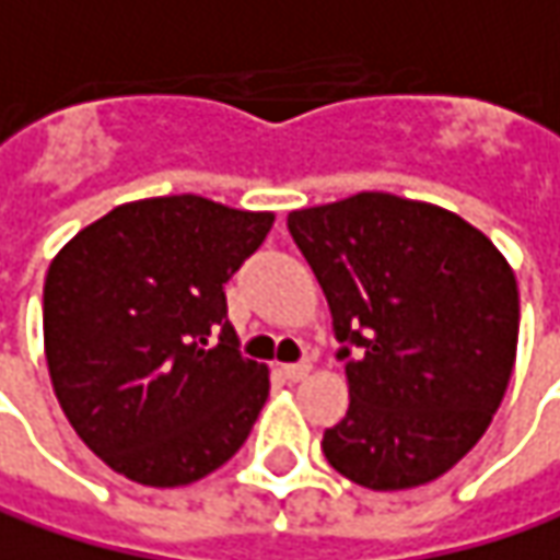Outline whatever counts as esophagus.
<instances>
[{
    "mask_svg": "<svg viewBox=\"0 0 560 560\" xmlns=\"http://www.w3.org/2000/svg\"><path fill=\"white\" fill-rule=\"evenodd\" d=\"M310 370H313V366H310V360H301V363H284V366H281V373H284L288 382H301V378L310 376Z\"/></svg>",
    "mask_w": 560,
    "mask_h": 560,
    "instance_id": "obj_1",
    "label": "esophagus"
}]
</instances>
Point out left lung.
Instances as JSON below:
<instances>
[{
    "mask_svg": "<svg viewBox=\"0 0 560 560\" xmlns=\"http://www.w3.org/2000/svg\"><path fill=\"white\" fill-rule=\"evenodd\" d=\"M288 232L323 284L351 385L326 460L376 492L448 474L511 382L521 294L508 259L448 209L376 190L294 209Z\"/></svg>",
    "mask_w": 560,
    "mask_h": 560,
    "instance_id": "1",
    "label": "left lung"
}]
</instances>
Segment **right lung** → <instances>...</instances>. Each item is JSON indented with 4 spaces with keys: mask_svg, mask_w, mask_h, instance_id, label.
Listing matches in <instances>:
<instances>
[{
    "mask_svg": "<svg viewBox=\"0 0 560 560\" xmlns=\"http://www.w3.org/2000/svg\"><path fill=\"white\" fill-rule=\"evenodd\" d=\"M272 212L197 194L115 207L78 232L43 284V341L61 410L115 474L187 486L241 448L269 370L241 357L225 281Z\"/></svg>",
    "mask_w": 560,
    "mask_h": 560,
    "instance_id": "obj_1",
    "label": "right lung"
}]
</instances>
